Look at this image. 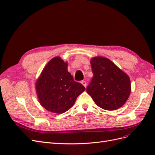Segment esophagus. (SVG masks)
Listing matches in <instances>:
<instances>
[{
	"mask_svg": "<svg viewBox=\"0 0 155 155\" xmlns=\"http://www.w3.org/2000/svg\"><path fill=\"white\" fill-rule=\"evenodd\" d=\"M81 84H82V85H83L84 87H85V88L87 87V83H86L85 81H81Z\"/></svg>",
	"mask_w": 155,
	"mask_h": 155,
	"instance_id": "34e87169",
	"label": "esophagus"
}]
</instances>
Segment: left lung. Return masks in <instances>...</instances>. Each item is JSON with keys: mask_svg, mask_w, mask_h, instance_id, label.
Here are the masks:
<instances>
[{"mask_svg": "<svg viewBox=\"0 0 155 155\" xmlns=\"http://www.w3.org/2000/svg\"><path fill=\"white\" fill-rule=\"evenodd\" d=\"M94 74L87 92L103 109L114 110L122 107L131 91L130 78L109 59L97 56L91 59Z\"/></svg>", "mask_w": 155, "mask_h": 155, "instance_id": "left-lung-1", "label": "left lung"}]
</instances>
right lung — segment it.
Segmentation results:
<instances>
[{
	"mask_svg": "<svg viewBox=\"0 0 155 155\" xmlns=\"http://www.w3.org/2000/svg\"><path fill=\"white\" fill-rule=\"evenodd\" d=\"M67 68V61L55 57L46 64L35 82L40 104L53 113L59 114L69 110L85 90L82 84L74 80Z\"/></svg>",
	"mask_w": 155,
	"mask_h": 155,
	"instance_id": "1",
	"label": "right lung"
}]
</instances>
